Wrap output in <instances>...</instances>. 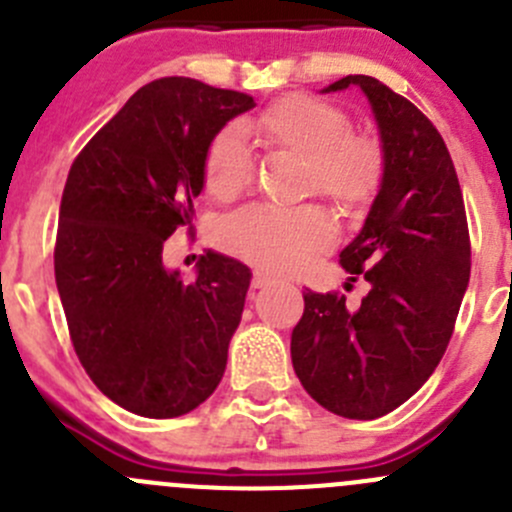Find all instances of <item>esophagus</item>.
Returning a JSON list of instances; mask_svg holds the SVG:
<instances>
[{
	"instance_id": "1",
	"label": "esophagus",
	"mask_w": 512,
	"mask_h": 512,
	"mask_svg": "<svg viewBox=\"0 0 512 512\" xmlns=\"http://www.w3.org/2000/svg\"><path fill=\"white\" fill-rule=\"evenodd\" d=\"M272 282H275V277L267 275V272H260V270H257L255 275H252V287H255V290H260V287L272 285Z\"/></svg>"
}]
</instances>
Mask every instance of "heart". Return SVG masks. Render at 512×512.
Masks as SVG:
<instances>
[{"label": "heart", "mask_w": 512, "mask_h": 512, "mask_svg": "<svg viewBox=\"0 0 512 512\" xmlns=\"http://www.w3.org/2000/svg\"><path fill=\"white\" fill-rule=\"evenodd\" d=\"M267 147L305 157L307 187L342 207H360L380 187L382 147L375 137L350 132V117L337 104L310 94H285L252 122ZM252 155L235 127L212 137L205 152V185L215 197H235L252 182ZM222 245L232 255L272 272L302 270L335 242V222L322 207L252 205L222 225Z\"/></svg>", "instance_id": "1"}]
</instances>
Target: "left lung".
I'll use <instances>...</instances> for the list:
<instances>
[{
	"mask_svg": "<svg viewBox=\"0 0 512 512\" xmlns=\"http://www.w3.org/2000/svg\"><path fill=\"white\" fill-rule=\"evenodd\" d=\"M352 84L375 114L385 167L340 262L370 292L347 307L345 295L307 290L290 352L312 400L342 418L375 420L413 398L445 355L468 290L470 237L458 175L433 122L365 74L322 92Z\"/></svg>",
	"mask_w": 512,
	"mask_h": 512,
	"instance_id": "1",
	"label": "left lung"
}]
</instances>
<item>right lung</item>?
<instances>
[{
	"mask_svg": "<svg viewBox=\"0 0 512 512\" xmlns=\"http://www.w3.org/2000/svg\"><path fill=\"white\" fill-rule=\"evenodd\" d=\"M250 94L190 77L137 89L87 142L59 205L54 277L69 337L92 382L142 418H177L220 385L240 325L250 267L220 252L192 282L162 262L192 225L205 152Z\"/></svg>",
	"mask_w": 512,
	"mask_h": 512,
	"instance_id": "obj_1",
	"label": "right lung"
}]
</instances>
